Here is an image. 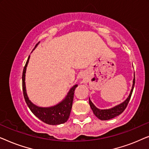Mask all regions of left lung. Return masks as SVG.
Here are the masks:
<instances>
[{"label":"left lung","mask_w":149,"mask_h":149,"mask_svg":"<svg viewBox=\"0 0 149 149\" xmlns=\"http://www.w3.org/2000/svg\"><path fill=\"white\" fill-rule=\"evenodd\" d=\"M134 84H135V74H134L132 88L131 89V91H130L129 96L127 97V98L123 102H122L121 104H120L117 106H115V107L112 108V109H104V110L97 109V108L95 107V105L91 102V101L90 100V98H89V105H90L91 110H92L93 112V114H94V115L96 116L99 119L103 120V121H104V120L111 119H113V118L119 115L120 114H121L124 111V110L126 109V107H127L128 103H129L130 102V100L131 98L132 92H133V89L134 87Z\"/></svg>","instance_id":"left-lung-1"}]
</instances>
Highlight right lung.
Here are the masks:
<instances>
[{
    "mask_svg": "<svg viewBox=\"0 0 149 149\" xmlns=\"http://www.w3.org/2000/svg\"><path fill=\"white\" fill-rule=\"evenodd\" d=\"M38 43H39V42H38ZM38 43L36 45L35 47L38 45ZM29 59L30 56L28 57L25 66H24L23 74H22V89H23L24 99H25L28 107H29L32 113L44 123L49 124V125H60V124L64 123L65 122L68 121L69 116H70L72 106L73 98H74V90L78 85H74L70 89L66 97L61 102L54 106V107L43 108L38 107L37 106L34 105L28 98L26 89L25 74L26 67H27L28 63L29 62Z\"/></svg>",
    "mask_w": 149,
    "mask_h": 149,
    "instance_id": "add662e5",
    "label": "right lung"
}]
</instances>
